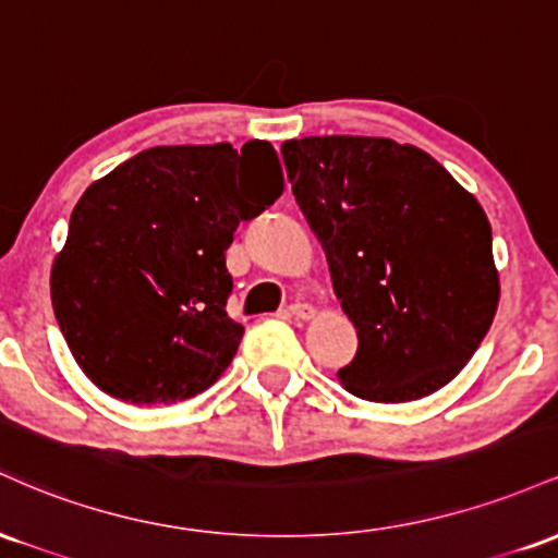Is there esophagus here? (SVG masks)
<instances>
[{
	"instance_id": "34e87169",
	"label": "esophagus",
	"mask_w": 558,
	"mask_h": 558,
	"mask_svg": "<svg viewBox=\"0 0 558 558\" xmlns=\"http://www.w3.org/2000/svg\"><path fill=\"white\" fill-rule=\"evenodd\" d=\"M288 315L296 319H312L317 315V310L312 304H301V301H296V304L288 306Z\"/></svg>"
}]
</instances>
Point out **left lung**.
<instances>
[{"instance_id": "left-lung-1", "label": "left lung", "mask_w": 558, "mask_h": 558, "mask_svg": "<svg viewBox=\"0 0 558 558\" xmlns=\"http://www.w3.org/2000/svg\"><path fill=\"white\" fill-rule=\"evenodd\" d=\"M283 162L360 336L356 356L338 369L343 388L401 403L451 383L498 306L477 198L427 151L390 138H293Z\"/></svg>"}]
</instances>
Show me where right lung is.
<instances>
[{
  "label": "right lung",
  "mask_w": 558,
  "mask_h": 558,
  "mask_svg": "<svg viewBox=\"0 0 558 558\" xmlns=\"http://www.w3.org/2000/svg\"><path fill=\"white\" fill-rule=\"evenodd\" d=\"M267 141L155 146L92 183L52 265V306L75 362L125 403L207 390L239 351L226 252L283 194Z\"/></svg>",
  "instance_id": "obj_1"
}]
</instances>
